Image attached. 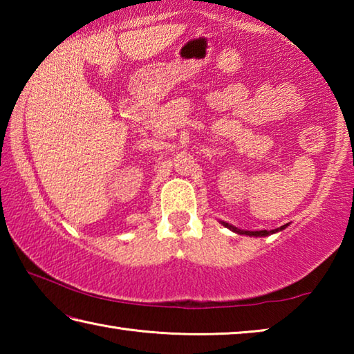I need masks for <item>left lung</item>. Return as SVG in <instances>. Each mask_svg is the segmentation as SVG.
I'll return each instance as SVG.
<instances>
[{"instance_id": "1", "label": "left lung", "mask_w": 354, "mask_h": 354, "mask_svg": "<svg viewBox=\"0 0 354 354\" xmlns=\"http://www.w3.org/2000/svg\"><path fill=\"white\" fill-rule=\"evenodd\" d=\"M223 225L225 226H227L230 227V230H232L234 232H237V234H245V236H254V237H263V236H268V234H273V232H277V231H281V230H284V227L287 226V225H284V226H281V227H278V230H270V231H267V230H262V231H241V230H237L236 226H232V225H230V223H226V221H223Z\"/></svg>"}]
</instances>
